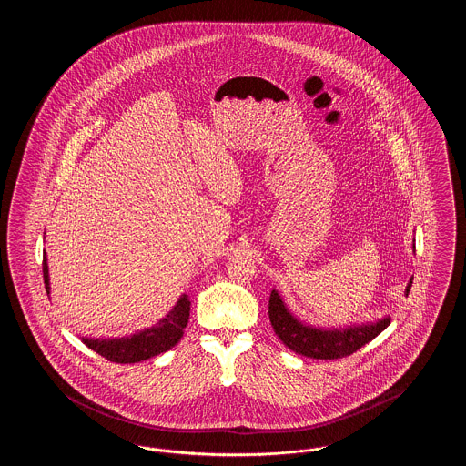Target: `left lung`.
I'll return each instance as SVG.
<instances>
[{"label":"left lung","mask_w":466,"mask_h":466,"mask_svg":"<svg viewBox=\"0 0 466 466\" xmlns=\"http://www.w3.org/2000/svg\"><path fill=\"white\" fill-rule=\"evenodd\" d=\"M416 251V244L412 246ZM412 287V278L407 283L405 295H409ZM268 318L270 325L281 342L291 351L299 355L316 358V360H335L353 355L361 346L376 339L390 323L391 318H380L376 323L351 325L346 329H318L300 321L289 312L278 289L270 291L268 299Z\"/></svg>","instance_id":"1"}]
</instances>
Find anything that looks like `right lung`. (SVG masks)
Instances as JSON below:
<instances>
[{
    "label": "right lung",
    "instance_id": "right-lung-1",
    "mask_svg": "<svg viewBox=\"0 0 466 466\" xmlns=\"http://www.w3.org/2000/svg\"><path fill=\"white\" fill-rule=\"evenodd\" d=\"M44 281L46 295H50V278H48V264L44 253ZM190 316V300L188 295L183 293L177 299L175 308L166 314L158 323L141 332L133 333L129 337L118 339H87L82 337L84 344L96 351L97 355L105 356L115 363H137L148 360L152 356L166 353L173 346H177L183 337V329L188 323Z\"/></svg>",
    "mask_w": 466,
    "mask_h": 466
}]
</instances>
